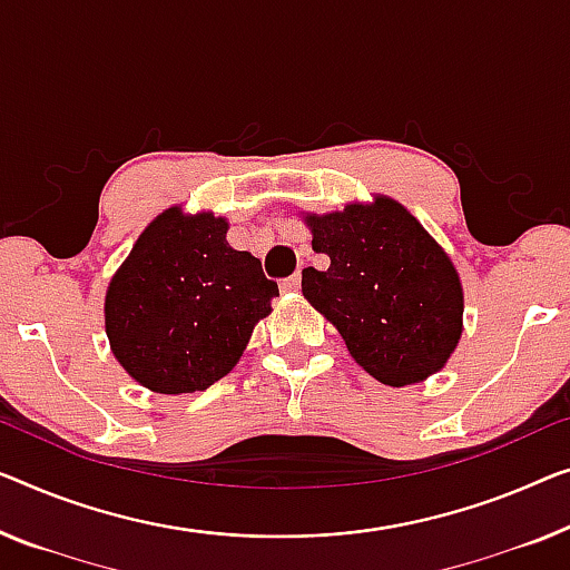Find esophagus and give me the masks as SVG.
I'll use <instances>...</instances> for the list:
<instances>
[{"instance_id": "obj_1", "label": "esophagus", "mask_w": 570, "mask_h": 570, "mask_svg": "<svg viewBox=\"0 0 570 570\" xmlns=\"http://www.w3.org/2000/svg\"><path fill=\"white\" fill-rule=\"evenodd\" d=\"M299 288H302V274H299V271H296L294 276H288V278H284V282H282V292L284 294H296V292H299Z\"/></svg>"}]
</instances>
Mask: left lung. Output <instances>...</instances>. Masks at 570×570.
<instances>
[{
	"mask_svg": "<svg viewBox=\"0 0 570 570\" xmlns=\"http://www.w3.org/2000/svg\"><path fill=\"white\" fill-rule=\"evenodd\" d=\"M325 271H302V294L381 384H420L463 335V284L448 253L404 204L373 194L343 209L304 212Z\"/></svg>",
	"mask_w": 570,
	"mask_h": 570,
	"instance_id": "obj_1",
	"label": "left lung"
}]
</instances>
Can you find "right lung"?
I'll list each match as a JSON object with an SVG mask.
<instances>
[{"label": "right lung", "mask_w": 570, "mask_h": 570, "mask_svg": "<svg viewBox=\"0 0 570 570\" xmlns=\"http://www.w3.org/2000/svg\"><path fill=\"white\" fill-rule=\"evenodd\" d=\"M230 223L181 204L153 217L109 278L105 330L127 376L156 394H194L227 376L271 314L276 282L227 243Z\"/></svg>", "instance_id": "1"}]
</instances>
